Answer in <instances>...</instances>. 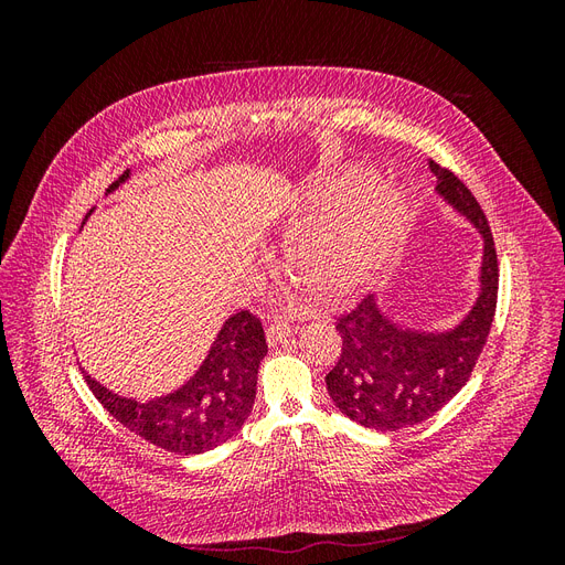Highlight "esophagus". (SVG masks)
I'll return each mask as SVG.
<instances>
[{"label":"esophagus","instance_id":"1","mask_svg":"<svg viewBox=\"0 0 565 565\" xmlns=\"http://www.w3.org/2000/svg\"><path fill=\"white\" fill-rule=\"evenodd\" d=\"M295 332V324L289 322L287 318H276L268 322L266 328V337H268V344H280V341H285L287 337H292Z\"/></svg>","mask_w":565,"mask_h":565}]
</instances>
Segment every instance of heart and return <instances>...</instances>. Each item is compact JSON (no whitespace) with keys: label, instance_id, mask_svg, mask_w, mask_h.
Masks as SVG:
<instances>
[{"label":"heart","instance_id":"heart-1","mask_svg":"<svg viewBox=\"0 0 565 565\" xmlns=\"http://www.w3.org/2000/svg\"><path fill=\"white\" fill-rule=\"evenodd\" d=\"M372 185V177L353 172L328 195L337 210L301 233L289 249V266L316 301L334 303L349 297L370 273L403 226V200L382 188L352 204Z\"/></svg>","mask_w":565,"mask_h":565}]
</instances>
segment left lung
Instances as JSON below:
<instances>
[{"instance_id": "left-lung-1", "label": "left lung", "mask_w": 565, "mask_h": 565, "mask_svg": "<svg viewBox=\"0 0 565 565\" xmlns=\"http://www.w3.org/2000/svg\"><path fill=\"white\" fill-rule=\"evenodd\" d=\"M429 167L438 179V193L465 212L486 237L483 287L473 311L448 334L403 332L380 313L374 299H361L334 318L341 355L324 377L330 398L347 417L377 431L405 429L448 405L469 382L498 309V249L481 204L450 169L434 160Z\"/></svg>"}]
</instances>
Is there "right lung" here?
Here are the masks:
<instances>
[{
  "instance_id": "add662e5",
  "label": "right lung",
  "mask_w": 565,
  "mask_h": 565,
  "mask_svg": "<svg viewBox=\"0 0 565 565\" xmlns=\"http://www.w3.org/2000/svg\"><path fill=\"white\" fill-rule=\"evenodd\" d=\"M127 174L113 181L108 191L122 183ZM266 353L262 320L249 311H237L221 328L200 372L172 396L139 403L119 398L89 374H84V380L96 401L136 436L167 452L198 455L226 443L245 424Z\"/></svg>"
}]
</instances>
